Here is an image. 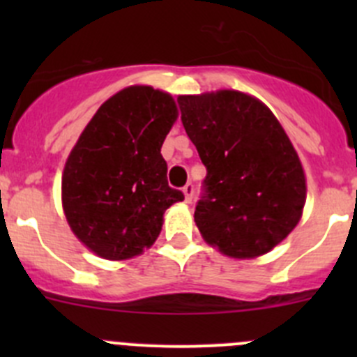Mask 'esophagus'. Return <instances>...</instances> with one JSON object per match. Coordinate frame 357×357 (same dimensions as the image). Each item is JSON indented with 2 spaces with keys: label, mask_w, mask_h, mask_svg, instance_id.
<instances>
[{
  "label": "esophagus",
  "mask_w": 357,
  "mask_h": 357,
  "mask_svg": "<svg viewBox=\"0 0 357 357\" xmlns=\"http://www.w3.org/2000/svg\"><path fill=\"white\" fill-rule=\"evenodd\" d=\"M193 192H195V188H193L192 183H188V185H186L185 188H183V195H185V202H186V204H190V202H192V199H193Z\"/></svg>",
  "instance_id": "1"
}]
</instances>
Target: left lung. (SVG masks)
Masks as SVG:
<instances>
[{
    "label": "left lung",
    "instance_id": "left-lung-1",
    "mask_svg": "<svg viewBox=\"0 0 357 357\" xmlns=\"http://www.w3.org/2000/svg\"><path fill=\"white\" fill-rule=\"evenodd\" d=\"M185 131L207 167L195 208L202 238L231 259L268 254L305 205L302 162L271 110L235 89L179 95Z\"/></svg>",
    "mask_w": 357,
    "mask_h": 357
}]
</instances>
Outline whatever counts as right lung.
<instances>
[{
    "mask_svg": "<svg viewBox=\"0 0 357 357\" xmlns=\"http://www.w3.org/2000/svg\"><path fill=\"white\" fill-rule=\"evenodd\" d=\"M178 119L169 93L135 84L102 103L68 153L62 207L75 238L109 261L155 243L164 212L185 197L167 185L162 143Z\"/></svg>",
    "mask_w": 357,
    "mask_h": 357,
    "instance_id": "obj_1",
    "label": "right lung"
}]
</instances>
